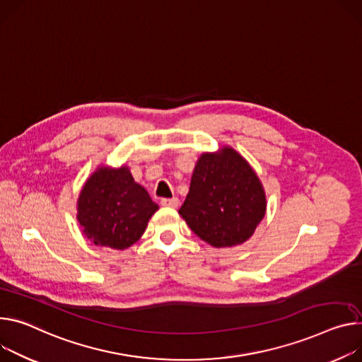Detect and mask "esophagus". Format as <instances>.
<instances>
[{"label":"esophagus","mask_w":362,"mask_h":362,"mask_svg":"<svg viewBox=\"0 0 362 362\" xmlns=\"http://www.w3.org/2000/svg\"><path fill=\"white\" fill-rule=\"evenodd\" d=\"M160 204L166 208H177L180 201L177 198H164L160 201Z\"/></svg>","instance_id":"obj_1"}]
</instances>
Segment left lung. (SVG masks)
I'll return each mask as SVG.
<instances>
[{"label":"left lung","mask_w":362,"mask_h":362,"mask_svg":"<svg viewBox=\"0 0 362 362\" xmlns=\"http://www.w3.org/2000/svg\"><path fill=\"white\" fill-rule=\"evenodd\" d=\"M266 211L259 177L237 150L223 146L196 161L179 215L201 240L225 248L251 238Z\"/></svg>","instance_id":"left-lung-1"}]
</instances>
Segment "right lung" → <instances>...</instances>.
Here are the masks:
<instances>
[{"instance_id": "1", "label": "right lung", "mask_w": 362, "mask_h": 362, "mask_svg": "<svg viewBox=\"0 0 362 362\" xmlns=\"http://www.w3.org/2000/svg\"><path fill=\"white\" fill-rule=\"evenodd\" d=\"M76 209L82 233L92 244L125 250L141 238L158 205L122 164L98 166L82 186Z\"/></svg>"}]
</instances>
